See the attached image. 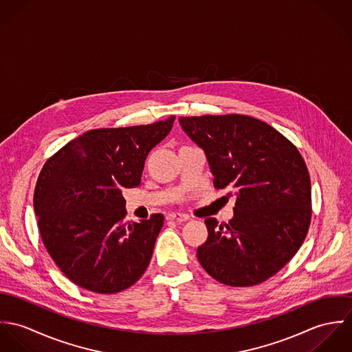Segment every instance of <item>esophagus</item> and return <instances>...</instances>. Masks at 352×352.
Here are the masks:
<instances>
[{"label": "esophagus", "instance_id": "esophagus-1", "mask_svg": "<svg viewBox=\"0 0 352 352\" xmlns=\"http://www.w3.org/2000/svg\"><path fill=\"white\" fill-rule=\"evenodd\" d=\"M168 217H169V219L176 221V222H184V221L190 219V217L187 214H182V212H170Z\"/></svg>", "mask_w": 352, "mask_h": 352}]
</instances>
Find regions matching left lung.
Listing matches in <instances>:
<instances>
[{
  "mask_svg": "<svg viewBox=\"0 0 352 352\" xmlns=\"http://www.w3.org/2000/svg\"><path fill=\"white\" fill-rule=\"evenodd\" d=\"M206 153L214 187L236 190L228 223L206 218L197 251L206 272L234 287L265 282L301 248L311 218L310 176L301 153L272 126L228 113L179 119Z\"/></svg>",
  "mask_w": 352,
  "mask_h": 352,
  "instance_id": "1",
  "label": "left lung"
}]
</instances>
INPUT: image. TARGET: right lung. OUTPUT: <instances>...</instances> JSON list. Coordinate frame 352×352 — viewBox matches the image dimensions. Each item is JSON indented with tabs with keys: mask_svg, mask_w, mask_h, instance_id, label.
<instances>
[{
	"mask_svg": "<svg viewBox=\"0 0 352 352\" xmlns=\"http://www.w3.org/2000/svg\"><path fill=\"white\" fill-rule=\"evenodd\" d=\"M173 120L89 130L45 162L34 194L38 228L54 263L77 286L115 294L146 271L164 215L124 222L122 190L141 184L149 151Z\"/></svg>",
	"mask_w": 352,
	"mask_h": 352,
	"instance_id": "right-lung-1",
	"label": "right lung"
}]
</instances>
